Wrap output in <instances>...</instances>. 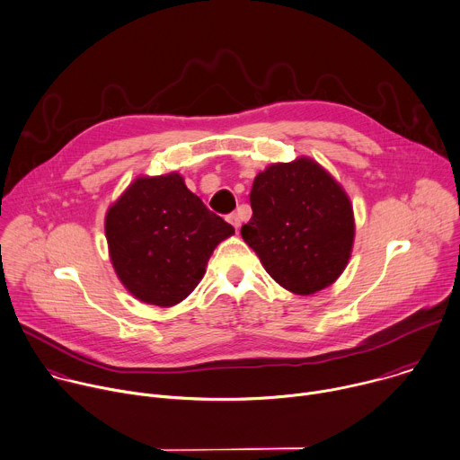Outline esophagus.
I'll list each match as a JSON object with an SVG mask.
<instances>
[{"label":"esophagus","mask_w":460,"mask_h":460,"mask_svg":"<svg viewBox=\"0 0 460 460\" xmlns=\"http://www.w3.org/2000/svg\"><path fill=\"white\" fill-rule=\"evenodd\" d=\"M228 221L234 225L235 230H239V226H241V217H239V214H235V212L228 214Z\"/></svg>","instance_id":"esophagus-1"}]
</instances>
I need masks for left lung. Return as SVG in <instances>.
<instances>
[{
  "instance_id": "1",
  "label": "left lung",
  "mask_w": 460,
  "mask_h": 460,
  "mask_svg": "<svg viewBox=\"0 0 460 460\" xmlns=\"http://www.w3.org/2000/svg\"><path fill=\"white\" fill-rule=\"evenodd\" d=\"M244 243L287 290L310 296L332 285L353 244L348 196L312 159L271 164L253 179Z\"/></svg>"
}]
</instances>
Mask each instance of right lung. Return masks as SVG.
I'll return each mask as SVG.
<instances>
[{
  "instance_id": "add662e5",
  "label": "right lung",
  "mask_w": 460,
  "mask_h": 460,
  "mask_svg": "<svg viewBox=\"0 0 460 460\" xmlns=\"http://www.w3.org/2000/svg\"><path fill=\"white\" fill-rule=\"evenodd\" d=\"M112 264L137 299L172 306L203 279L214 248L234 226L205 207L179 173L139 177L105 221Z\"/></svg>"
}]
</instances>
